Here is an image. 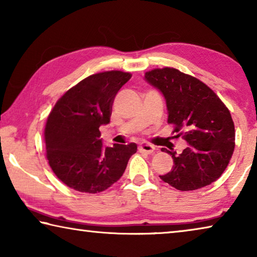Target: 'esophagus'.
Returning <instances> with one entry per match:
<instances>
[{"instance_id": "esophagus-1", "label": "esophagus", "mask_w": 257, "mask_h": 257, "mask_svg": "<svg viewBox=\"0 0 257 257\" xmlns=\"http://www.w3.org/2000/svg\"><path fill=\"white\" fill-rule=\"evenodd\" d=\"M138 150H139V152H142V153L151 154V153H153V152H154L155 147L152 145V144H150V143L143 142V143H141V144L138 145Z\"/></svg>"}]
</instances>
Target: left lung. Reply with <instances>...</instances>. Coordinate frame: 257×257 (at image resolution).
<instances>
[{
    "instance_id": "8db88e82",
    "label": "left lung",
    "mask_w": 257,
    "mask_h": 257,
    "mask_svg": "<svg viewBox=\"0 0 257 257\" xmlns=\"http://www.w3.org/2000/svg\"><path fill=\"white\" fill-rule=\"evenodd\" d=\"M145 79L164 95L168 123L188 147L172 155L173 167L161 179L178 190L199 189L219 179L234 150V124L229 108L206 84L175 68H156Z\"/></svg>"
}]
</instances>
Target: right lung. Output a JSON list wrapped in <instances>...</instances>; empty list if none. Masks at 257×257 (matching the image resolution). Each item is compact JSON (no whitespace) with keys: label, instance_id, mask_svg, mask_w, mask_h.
I'll use <instances>...</instances> for the list:
<instances>
[{"label":"right lung","instance_id":"1","mask_svg":"<svg viewBox=\"0 0 257 257\" xmlns=\"http://www.w3.org/2000/svg\"><path fill=\"white\" fill-rule=\"evenodd\" d=\"M132 73L90 75L61 96L46 121V159L54 175L81 193L97 194L122 177L137 145H102L99 125L110 122L112 104Z\"/></svg>","mask_w":257,"mask_h":257}]
</instances>
